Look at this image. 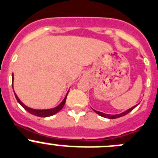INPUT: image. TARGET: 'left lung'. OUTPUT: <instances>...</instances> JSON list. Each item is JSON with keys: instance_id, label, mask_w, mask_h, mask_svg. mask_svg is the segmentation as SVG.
Segmentation results:
<instances>
[{"instance_id": "left-lung-1", "label": "left lung", "mask_w": 158, "mask_h": 158, "mask_svg": "<svg viewBox=\"0 0 158 158\" xmlns=\"http://www.w3.org/2000/svg\"><path fill=\"white\" fill-rule=\"evenodd\" d=\"M138 105V104H136V105L133 106L132 107H131V108L128 109L127 110H126V111H124V112L121 113V114H104V113L103 112H100V111H97V110H94V111H95L97 114H98L99 115L102 116V117L104 118H110V119H114V118H120V117H122V116L126 115V114H127L128 113H129L130 111H132V110H133L134 108H135L136 106Z\"/></svg>"}]
</instances>
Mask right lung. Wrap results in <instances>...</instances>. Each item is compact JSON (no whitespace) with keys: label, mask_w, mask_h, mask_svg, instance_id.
Here are the masks:
<instances>
[{"label":"right lung","mask_w":158,"mask_h":158,"mask_svg":"<svg viewBox=\"0 0 158 158\" xmlns=\"http://www.w3.org/2000/svg\"><path fill=\"white\" fill-rule=\"evenodd\" d=\"M13 79H14V78H13V74H12V82H13ZM12 88H13V85H12ZM69 93V92H68ZM68 93L67 94H66L65 97L64 98V100L62 101V102L61 103V104H59L58 106H57V107H54V108H51V109H44V110H37V109H32V108H30V107H27L26 105H25L24 104H23V102H22L20 100H19V98L18 97V96L16 95V94L15 93L14 91V94H15V98L16 100H17L18 102L19 103V104L22 106V107H23V108L25 109V110H26L29 113H30V114H33V115H36V116H38V117H49V116H51V115H54V114H57L58 111H60V110H61V108H62L63 107H64V104H65V101H66V97H67V95H68Z\"/></svg>","instance_id":"right-lung-1"}]
</instances>
